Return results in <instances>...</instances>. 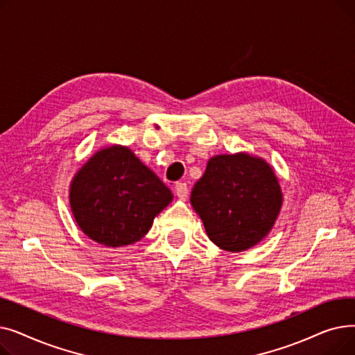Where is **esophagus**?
I'll use <instances>...</instances> for the list:
<instances>
[{"label": "esophagus", "mask_w": 355, "mask_h": 355, "mask_svg": "<svg viewBox=\"0 0 355 355\" xmlns=\"http://www.w3.org/2000/svg\"><path fill=\"white\" fill-rule=\"evenodd\" d=\"M175 194H177V197L181 198V200L187 198V196H189V187H187V184H185V182H177V184H175Z\"/></svg>", "instance_id": "obj_1"}]
</instances>
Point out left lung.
<instances>
[{"mask_svg":"<svg viewBox=\"0 0 355 355\" xmlns=\"http://www.w3.org/2000/svg\"><path fill=\"white\" fill-rule=\"evenodd\" d=\"M190 201L213 243L239 253L270 233L284 194L273 168L263 158L237 153L209 159Z\"/></svg>","mask_w":355,"mask_h":355,"instance_id":"8db88e82","label":"left lung"}]
</instances>
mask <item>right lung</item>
<instances>
[{
    "label": "right lung",
    "instance_id": "1",
    "mask_svg": "<svg viewBox=\"0 0 355 355\" xmlns=\"http://www.w3.org/2000/svg\"><path fill=\"white\" fill-rule=\"evenodd\" d=\"M170 189L128 146L110 145L74 174L69 201L80 230L106 248L139 241L173 201Z\"/></svg>",
    "mask_w": 355,
    "mask_h": 355
}]
</instances>
